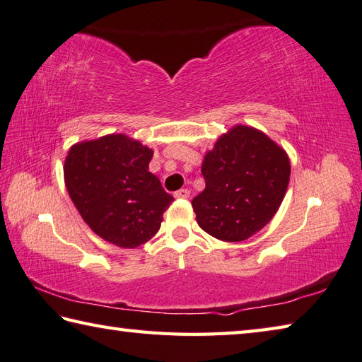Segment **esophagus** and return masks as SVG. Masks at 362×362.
Returning <instances> with one entry per match:
<instances>
[{"instance_id":"1","label":"esophagus","mask_w":362,"mask_h":362,"mask_svg":"<svg viewBox=\"0 0 362 362\" xmlns=\"http://www.w3.org/2000/svg\"><path fill=\"white\" fill-rule=\"evenodd\" d=\"M175 197H176V199H184V200H186V199H189V197H190V190H189V189H180V190H176Z\"/></svg>"}]
</instances>
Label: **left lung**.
<instances>
[{
  "label": "left lung",
  "instance_id": "1",
  "mask_svg": "<svg viewBox=\"0 0 362 362\" xmlns=\"http://www.w3.org/2000/svg\"><path fill=\"white\" fill-rule=\"evenodd\" d=\"M290 172L288 154L264 132L231 127L204 154L206 187L192 200L197 222L217 240H247L277 213Z\"/></svg>",
  "mask_w": 362,
  "mask_h": 362
}]
</instances>
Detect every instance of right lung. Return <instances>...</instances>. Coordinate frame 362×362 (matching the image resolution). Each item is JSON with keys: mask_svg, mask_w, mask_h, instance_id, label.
Segmentation results:
<instances>
[{"mask_svg": "<svg viewBox=\"0 0 362 362\" xmlns=\"http://www.w3.org/2000/svg\"><path fill=\"white\" fill-rule=\"evenodd\" d=\"M153 149L124 134H110L71 146L64 182L71 200L94 233L122 249L158 233L173 197L148 172Z\"/></svg>", "mask_w": 362, "mask_h": 362, "instance_id": "add662e5", "label": "right lung"}]
</instances>
